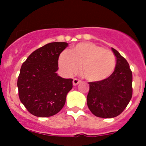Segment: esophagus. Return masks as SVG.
Listing matches in <instances>:
<instances>
[{
  "label": "esophagus",
  "mask_w": 146,
  "mask_h": 146,
  "mask_svg": "<svg viewBox=\"0 0 146 146\" xmlns=\"http://www.w3.org/2000/svg\"><path fill=\"white\" fill-rule=\"evenodd\" d=\"M80 82H81L80 80L77 79V78H74V79L73 80V85H74V86H77V85L79 84Z\"/></svg>",
  "instance_id": "obj_1"
}]
</instances>
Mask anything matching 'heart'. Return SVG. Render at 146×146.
<instances>
[{
    "label": "heart",
    "instance_id": "heart-1",
    "mask_svg": "<svg viewBox=\"0 0 146 146\" xmlns=\"http://www.w3.org/2000/svg\"><path fill=\"white\" fill-rule=\"evenodd\" d=\"M58 64L60 69L69 75L77 73L82 65L83 77L91 82H98L113 74L116 58L111 50L91 42H82L75 45L71 52H62Z\"/></svg>",
    "mask_w": 146,
    "mask_h": 146
}]
</instances>
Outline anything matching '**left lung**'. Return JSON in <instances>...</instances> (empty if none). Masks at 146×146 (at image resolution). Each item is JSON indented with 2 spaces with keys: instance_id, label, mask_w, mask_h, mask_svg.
<instances>
[{
  "instance_id": "left-lung-1",
  "label": "left lung",
  "mask_w": 146,
  "mask_h": 146,
  "mask_svg": "<svg viewBox=\"0 0 146 146\" xmlns=\"http://www.w3.org/2000/svg\"><path fill=\"white\" fill-rule=\"evenodd\" d=\"M112 50L116 57L113 74L104 80L88 82V107L94 115L104 118L119 115L132 96V73L129 65L116 50Z\"/></svg>"
}]
</instances>
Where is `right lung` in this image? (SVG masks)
<instances>
[{
    "label": "right lung",
    "mask_w": 146,
    "mask_h": 146,
    "mask_svg": "<svg viewBox=\"0 0 146 146\" xmlns=\"http://www.w3.org/2000/svg\"><path fill=\"white\" fill-rule=\"evenodd\" d=\"M66 42H52L32 52L23 64L17 80L20 102L28 112L37 117L57 114L72 88V79H64L56 73L59 55Z\"/></svg>",
    "instance_id": "1"
}]
</instances>
